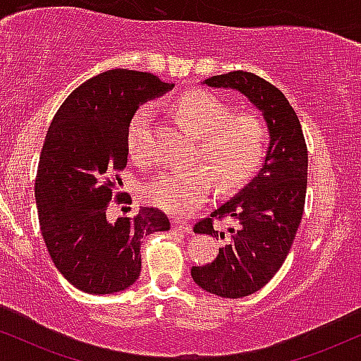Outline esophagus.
<instances>
[{"mask_svg": "<svg viewBox=\"0 0 361 361\" xmlns=\"http://www.w3.org/2000/svg\"><path fill=\"white\" fill-rule=\"evenodd\" d=\"M171 226H173V229L180 231V233H190V231H192V226H190L188 222L180 221V219H173Z\"/></svg>", "mask_w": 361, "mask_h": 361, "instance_id": "34e87169", "label": "esophagus"}]
</instances>
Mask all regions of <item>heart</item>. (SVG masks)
<instances>
[{"mask_svg": "<svg viewBox=\"0 0 361 361\" xmlns=\"http://www.w3.org/2000/svg\"><path fill=\"white\" fill-rule=\"evenodd\" d=\"M173 111L198 137L195 161L204 168L169 171L144 186V200L173 215H188L209 200L214 177L219 188H239L258 171L268 147V130L255 115H233V110L209 91H190L173 103ZM147 106L135 111L128 126L127 146L134 159L147 157Z\"/></svg>", "mask_w": 361, "mask_h": 361, "instance_id": "1", "label": "heart"}]
</instances>
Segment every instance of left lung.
Segmentation results:
<instances>
[{"label":"left lung","instance_id":"8db88e82","mask_svg":"<svg viewBox=\"0 0 361 361\" xmlns=\"http://www.w3.org/2000/svg\"><path fill=\"white\" fill-rule=\"evenodd\" d=\"M212 88L235 90L263 114L270 146L259 173L210 217L195 224L197 234L224 238L214 221L234 219L229 241L212 263L192 268L198 287L226 299L258 292L287 258L302 221L307 190V146L295 110L285 94L246 71L219 74L204 81Z\"/></svg>","mask_w":361,"mask_h":361}]
</instances>
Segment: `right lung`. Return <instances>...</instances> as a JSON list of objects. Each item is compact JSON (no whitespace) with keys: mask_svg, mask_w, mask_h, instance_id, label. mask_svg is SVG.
<instances>
[{"mask_svg":"<svg viewBox=\"0 0 361 361\" xmlns=\"http://www.w3.org/2000/svg\"><path fill=\"white\" fill-rule=\"evenodd\" d=\"M151 73L111 69L85 81L57 110L40 152L35 200L49 255L86 293L126 290L140 275L144 235L169 231L154 207L111 221L109 207L127 166V135L142 103L173 90ZM117 202H123L118 195Z\"/></svg>","mask_w":361,"mask_h":361,"instance_id":"right-lung-1","label":"right lung"}]
</instances>
